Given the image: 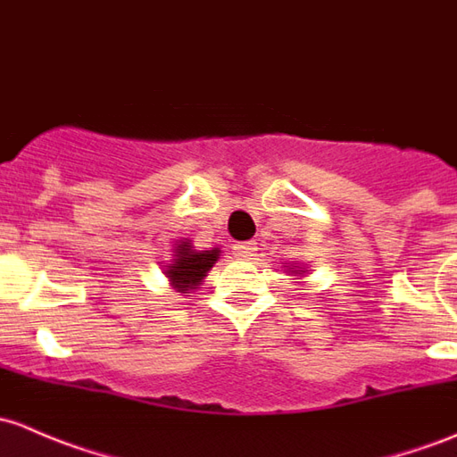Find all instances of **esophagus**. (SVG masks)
Listing matches in <instances>:
<instances>
[{
  "mask_svg": "<svg viewBox=\"0 0 457 457\" xmlns=\"http://www.w3.org/2000/svg\"><path fill=\"white\" fill-rule=\"evenodd\" d=\"M233 251H235V255L239 257V260H253V257L257 255V244L255 242L235 244Z\"/></svg>",
  "mask_w": 457,
  "mask_h": 457,
  "instance_id": "34e87169",
  "label": "esophagus"
}]
</instances>
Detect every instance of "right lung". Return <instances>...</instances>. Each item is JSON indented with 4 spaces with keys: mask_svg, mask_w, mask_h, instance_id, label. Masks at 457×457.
Listing matches in <instances>:
<instances>
[{
    "mask_svg": "<svg viewBox=\"0 0 457 457\" xmlns=\"http://www.w3.org/2000/svg\"><path fill=\"white\" fill-rule=\"evenodd\" d=\"M220 251H195L194 246L187 242H180L176 246V260L169 263L167 277L173 284V288L178 293H185V290H194L195 286H200V281L204 279L206 272L213 268V263L218 262Z\"/></svg>",
    "mask_w": 457,
    "mask_h": 457,
    "instance_id": "right-lung-1",
    "label": "right lung"
}]
</instances>
